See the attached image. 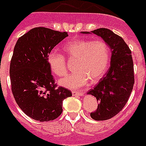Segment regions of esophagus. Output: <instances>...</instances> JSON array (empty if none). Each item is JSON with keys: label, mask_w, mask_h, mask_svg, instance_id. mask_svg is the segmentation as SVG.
Listing matches in <instances>:
<instances>
[{"label": "esophagus", "mask_w": 146, "mask_h": 146, "mask_svg": "<svg viewBox=\"0 0 146 146\" xmlns=\"http://www.w3.org/2000/svg\"><path fill=\"white\" fill-rule=\"evenodd\" d=\"M72 94H73V96H82V95H83V92H76V91H73V92H72Z\"/></svg>", "instance_id": "obj_1"}]
</instances>
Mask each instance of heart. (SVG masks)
<instances>
[{"label": "heart", "mask_w": 146, "mask_h": 146, "mask_svg": "<svg viewBox=\"0 0 146 146\" xmlns=\"http://www.w3.org/2000/svg\"><path fill=\"white\" fill-rule=\"evenodd\" d=\"M63 51L68 60L74 61L73 70L59 84L64 87L75 89L83 87L89 81L97 83L107 70L110 61V48L104 40H76L64 46ZM47 63L51 71L59 77L67 73V64L62 54L51 52L47 56Z\"/></svg>", "instance_id": "heart-1"}]
</instances>
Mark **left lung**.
<instances>
[{"label":"left lung","instance_id":"1","mask_svg":"<svg viewBox=\"0 0 146 146\" xmlns=\"http://www.w3.org/2000/svg\"><path fill=\"white\" fill-rule=\"evenodd\" d=\"M93 34L103 38L112 52L111 64L106 76L88 92L98 100V109L91 112L94 120L104 121L122 110L134 84V70L131 51L120 36L107 28H98L82 34Z\"/></svg>","mask_w":146,"mask_h":146}]
</instances>
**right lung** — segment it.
Wrapping results in <instances>:
<instances>
[{"label": "right lung", "mask_w": 146, "mask_h": 146, "mask_svg": "<svg viewBox=\"0 0 146 146\" xmlns=\"http://www.w3.org/2000/svg\"><path fill=\"white\" fill-rule=\"evenodd\" d=\"M68 36L67 32L34 28L19 38L9 67L11 89L20 109L36 121H48L63 111V100L70 90L58 87L47 63L54 46Z\"/></svg>", "instance_id": "right-lung-1"}]
</instances>
